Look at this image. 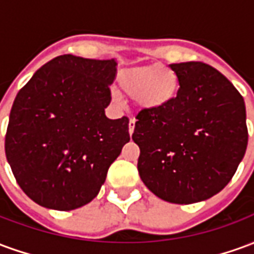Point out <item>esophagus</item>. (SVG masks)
I'll return each instance as SVG.
<instances>
[{
	"label": "esophagus",
	"instance_id": "34e87169",
	"mask_svg": "<svg viewBox=\"0 0 254 254\" xmlns=\"http://www.w3.org/2000/svg\"><path fill=\"white\" fill-rule=\"evenodd\" d=\"M134 124H136V120L130 118V121H129V134H133V132H134Z\"/></svg>",
	"mask_w": 254,
	"mask_h": 254
}]
</instances>
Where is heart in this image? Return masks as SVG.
I'll list each match as a JSON object with an SVG mask.
<instances>
[{"instance_id": "heart-1", "label": "heart", "mask_w": 254, "mask_h": 254, "mask_svg": "<svg viewBox=\"0 0 254 254\" xmlns=\"http://www.w3.org/2000/svg\"><path fill=\"white\" fill-rule=\"evenodd\" d=\"M118 89L132 96L138 109L156 110L170 103L180 88V81L173 70L160 65L133 67L118 77Z\"/></svg>"}]
</instances>
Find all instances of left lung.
<instances>
[{
  "label": "left lung",
  "mask_w": 254,
  "mask_h": 254,
  "mask_svg": "<svg viewBox=\"0 0 254 254\" xmlns=\"http://www.w3.org/2000/svg\"><path fill=\"white\" fill-rule=\"evenodd\" d=\"M177 96L136 116L132 138L145 187L174 204L204 201L222 190L248 145L245 102L233 84L202 63L171 64Z\"/></svg>",
  "instance_id": "8db88e82"
}]
</instances>
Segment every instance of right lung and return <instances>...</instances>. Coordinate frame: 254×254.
Segmentation results:
<instances>
[{
  "label": "right lung",
  "mask_w": 254,
  "mask_h": 254,
  "mask_svg": "<svg viewBox=\"0 0 254 254\" xmlns=\"http://www.w3.org/2000/svg\"><path fill=\"white\" fill-rule=\"evenodd\" d=\"M116 60L65 54L38 69L9 116L5 154L19 187L42 207L70 211L92 201L130 140L129 120H110Z\"/></svg>",
  "instance_id": "right-lung-1"
}]
</instances>
